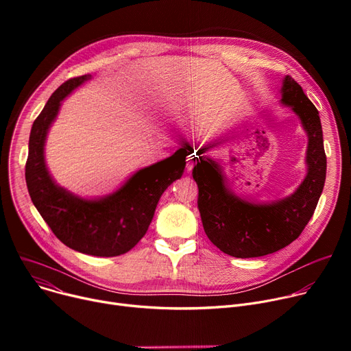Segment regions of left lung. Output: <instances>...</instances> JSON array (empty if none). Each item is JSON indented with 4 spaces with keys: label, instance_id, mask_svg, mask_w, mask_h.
Listing matches in <instances>:
<instances>
[{
    "label": "left lung",
    "instance_id": "8db88e82",
    "mask_svg": "<svg viewBox=\"0 0 351 351\" xmlns=\"http://www.w3.org/2000/svg\"><path fill=\"white\" fill-rule=\"evenodd\" d=\"M280 104L289 106L307 135L306 176L291 195L259 204L236 195L223 168L204 155L208 145L193 158V179L199 189L197 208L209 241L223 253L261 257L289 246L300 236L315 213L324 188L327 160L319 110L291 77L282 81Z\"/></svg>",
    "mask_w": 351,
    "mask_h": 351
}]
</instances>
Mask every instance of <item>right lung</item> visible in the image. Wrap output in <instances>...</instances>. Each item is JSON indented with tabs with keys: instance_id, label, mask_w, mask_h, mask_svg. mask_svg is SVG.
<instances>
[{
	"instance_id": "1",
	"label": "right lung",
	"mask_w": 351,
	"mask_h": 351,
	"mask_svg": "<svg viewBox=\"0 0 351 351\" xmlns=\"http://www.w3.org/2000/svg\"><path fill=\"white\" fill-rule=\"evenodd\" d=\"M82 75L64 82L53 92L32 123L25 180L31 200L60 241L77 252L114 257L131 250L149 228L158 202L169 185L180 179L188 147L129 176L112 193L82 197L60 186L45 163V141L62 101L86 81Z\"/></svg>"
}]
</instances>
